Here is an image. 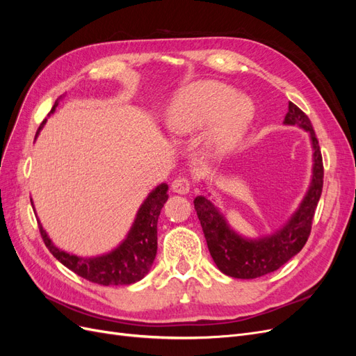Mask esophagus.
Returning a JSON list of instances; mask_svg holds the SVG:
<instances>
[{
    "mask_svg": "<svg viewBox=\"0 0 356 356\" xmlns=\"http://www.w3.org/2000/svg\"><path fill=\"white\" fill-rule=\"evenodd\" d=\"M190 188H191L190 181L184 177H179L174 182H172V191L178 193V195H187Z\"/></svg>",
    "mask_w": 356,
    "mask_h": 356,
    "instance_id": "esophagus-1",
    "label": "esophagus"
}]
</instances>
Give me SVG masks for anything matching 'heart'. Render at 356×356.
I'll use <instances>...</instances> for the list:
<instances>
[{
  "instance_id": "obj_1",
  "label": "heart",
  "mask_w": 356,
  "mask_h": 356,
  "mask_svg": "<svg viewBox=\"0 0 356 356\" xmlns=\"http://www.w3.org/2000/svg\"><path fill=\"white\" fill-rule=\"evenodd\" d=\"M254 120V105L220 81H196L182 89L166 108V126L175 136H193L207 127L202 147L220 159L232 153Z\"/></svg>"
}]
</instances>
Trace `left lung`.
<instances>
[{"label":"left lung","instance_id":"8db88e82","mask_svg":"<svg viewBox=\"0 0 356 356\" xmlns=\"http://www.w3.org/2000/svg\"><path fill=\"white\" fill-rule=\"evenodd\" d=\"M284 124L307 132L312 147V177L306 195L281 227L257 238L236 232L218 208V203L208 197L211 193L203 181V190L208 196H197L193 200L212 260L230 277L255 279L277 270L301 251L310 234L312 220L324 184L321 149L309 117L293 102L288 104Z\"/></svg>","mask_w":356,"mask_h":356}]
</instances>
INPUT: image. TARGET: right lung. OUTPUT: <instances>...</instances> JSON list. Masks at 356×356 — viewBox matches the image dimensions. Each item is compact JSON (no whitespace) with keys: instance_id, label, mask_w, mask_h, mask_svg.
<instances>
[{"instance_id":"obj_1","label":"right lung","mask_w":356,"mask_h":356,"mask_svg":"<svg viewBox=\"0 0 356 356\" xmlns=\"http://www.w3.org/2000/svg\"><path fill=\"white\" fill-rule=\"evenodd\" d=\"M63 96L56 99L47 117L56 111V106L59 105V101L63 99ZM46 122L47 118H44L40 124L35 139L38 138ZM168 188L169 187L166 182H161L148 193L141 207L138 208L134 222L124 236V239L108 252L83 257L62 250L50 239L49 233L38 220L41 238L56 260H59L74 273L88 279V281L105 286L132 285L145 277L154 263L157 254V220L161 208H163L169 197ZM31 203L32 208L35 209L32 199Z\"/></svg>"}]
</instances>
